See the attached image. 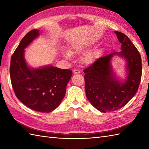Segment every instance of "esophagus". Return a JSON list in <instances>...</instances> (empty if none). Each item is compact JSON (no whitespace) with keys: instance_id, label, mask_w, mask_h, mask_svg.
Wrapping results in <instances>:
<instances>
[{"instance_id":"esophagus-1","label":"esophagus","mask_w":149,"mask_h":149,"mask_svg":"<svg viewBox=\"0 0 149 149\" xmlns=\"http://www.w3.org/2000/svg\"><path fill=\"white\" fill-rule=\"evenodd\" d=\"M79 73H80V71L79 70H77V69L74 70V74H79Z\"/></svg>"}]
</instances>
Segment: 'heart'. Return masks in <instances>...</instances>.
<instances>
[{
	"mask_svg": "<svg viewBox=\"0 0 149 149\" xmlns=\"http://www.w3.org/2000/svg\"><path fill=\"white\" fill-rule=\"evenodd\" d=\"M89 47V45L86 43H82V44H76L74 47H73L72 52L75 54H81L84 52L85 50H87V49ZM100 50H93L86 54L83 57V61L86 63V64L90 65L92 64L95 61L100 58ZM63 54L66 58H70L72 57V54L68 50H63Z\"/></svg>",
	"mask_w": 149,
	"mask_h": 149,
	"instance_id": "heart-1",
	"label": "heart"
}]
</instances>
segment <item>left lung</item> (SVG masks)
Listing matches in <instances>:
<instances>
[{"label": "left lung", "instance_id": "left-lung-1", "mask_svg": "<svg viewBox=\"0 0 149 149\" xmlns=\"http://www.w3.org/2000/svg\"><path fill=\"white\" fill-rule=\"evenodd\" d=\"M115 33L122 43V51L100 58L84 70L86 97L103 113L114 111L125 106L136 93L141 78L140 52L125 34ZM115 55L122 56L127 62L128 75L123 83L117 79L112 71L110 60Z\"/></svg>", "mask_w": 149, "mask_h": 149}]
</instances>
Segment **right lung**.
Returning <instances> with one entry per match:
<instances>
[{"label": "right lung", "mask_w": 149, "mask_h": 149, "mask_svg": "<svg viewBox=\"0 0 149 149\" xmlns=\"http://www.w3.org/2000/svg\"><path fill=\"white\" fill-rule=\"evenodd\" d=\"M33 29L26 34L11 56L9 72L15 95L29 108L49 113L58 107L64 98L72 71L49 65L31 68L24 58V49L39 36Z\"/></svg>", "instance_id": "add662e5"}]
</instances>
